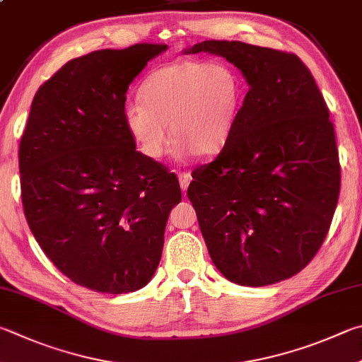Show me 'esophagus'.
Instances as JSON below:
<instances>
[{"label": "esophagus", "mask_w": 362, "mask_h": 362, "mask_svg": "<svg viewBox=\"0 0 362 362\" xmlns=\"http://www.w3.org/2000/svg\"><path fill=\"white\" fill-rule=\"evenodd\" d=\"M192 180H193V177L189 173H179V182H180L182 192H185V189L189 185V182H192Z\"/></svg>", "instance_id": "obj_1"}]
</instances>
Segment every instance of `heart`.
Returning <instances> with one entry per match:
<instances>
[{"mask_svg":"<svg viewBox=\"0 0 362 362\" xmlns=\"http://www.w3.org/2000/svg\"><path fill=\"white\" fill-rule=\"evenodd\" d=\"M141 98L124 104L122 120L144 156L161 158L169 131L177 155L207 156L220 152L233 133L242 82L226 63L179 60L153 71L142 83Z\"/></svg>","mask_w":362,"mask_h":362,"instance_id":"obj_1","label":"heart"}]
</instances>
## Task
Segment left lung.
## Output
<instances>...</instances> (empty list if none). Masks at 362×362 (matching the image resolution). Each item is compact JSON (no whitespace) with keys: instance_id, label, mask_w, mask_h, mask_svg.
Segmentation results:
<instances>
[{"instance_id":"1","label":"left lung","mask_w":362,"mask_h":362,"mask_svg":"<svg viewBox=\"0 0 362 362\" xmlns=\"http://www.w3.org/2000/svg\"><path fill=\"white\" fill-rule=\"evenodd\" d=\"M226 58L248 91L221 153L193 173L188 199L210 258L242 286L300 272L329 231L340 166L329 110L298 57L239 41H204L183 54Z\"/></svg>"}]
</instances>
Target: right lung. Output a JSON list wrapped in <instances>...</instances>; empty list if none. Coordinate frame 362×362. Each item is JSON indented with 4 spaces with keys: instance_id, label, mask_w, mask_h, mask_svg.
<instances>
[{
    "instance_id": "1",
    "label": "right lung",
    "mask_w": 362,
    "mask_h": 362,
    "mask_svg": "<svg viewBox=\"0 0 362 362\" xmlns=\"http://www.w3.org/2000/svg\"><path fill=\"white\" fill-rule=\"evenodd\" d=\"M168 45L136 44L74 58L31 103L18 148L26 221L74 284L133 293L160 264L179 180L144 156L124 129L131 82Z\"/></svg>"
}]
</instances>
